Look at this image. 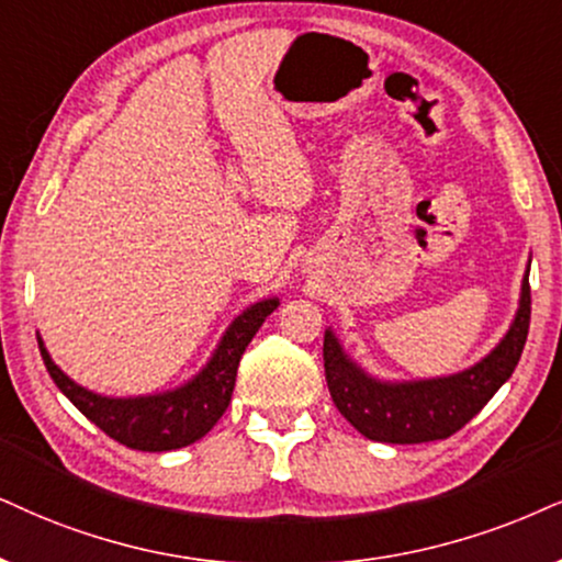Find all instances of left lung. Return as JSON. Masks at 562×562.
I'll return each mask as SVG.
<instances>
[{
  "mask_svg": "<svg viewBox=\"0 0 562 562\" xmlns=\"http://www.w3.org/2000/svg\"><path fill=\"white\" fill-rule=\"evenodd\" d=\"M531 317L529 273L521 286V304L516 321L493 355H487L472 370L438 380L417 383H380L364 375L341 351V344L330 330L323 338V364L330 398L351 427L375 442L446 440L482 412L497 387L514 375L521 359Z\"/></svg>",
  "mask_w": 562,
  "mask_h": 562,
  "instance_id": "obj_1",
  "label": "left lung"
}]
</instances>
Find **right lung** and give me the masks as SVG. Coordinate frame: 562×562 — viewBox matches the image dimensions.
<instances>
[{
  "label": "right lung",
  "mask_w": 562,
  "mask_h": 562,
  "mask_svg": "<svg viewBox=\"0 0 562 562\" xmlns=\"http://www.w3.org/2000/svg\"><path fill=\"white\" fill-rule=\"evenodd\" d=\"M279 307V300H266L252 304L241 313L232 328L221 338L216 355L200 375L177 391L158 393V396L140 398H106L90 393L78 383H72L57 364L52 362L48 351L41 344V357L54 383L65 396L80 408L86 417L101 427L109 438L133 450H177L190 446L211 432V427L226 412L237 380L239 359L245 355L247 344L258 334L262 321Z\"/></svg>",
  "instance_id": "1"
}]
</instances>
